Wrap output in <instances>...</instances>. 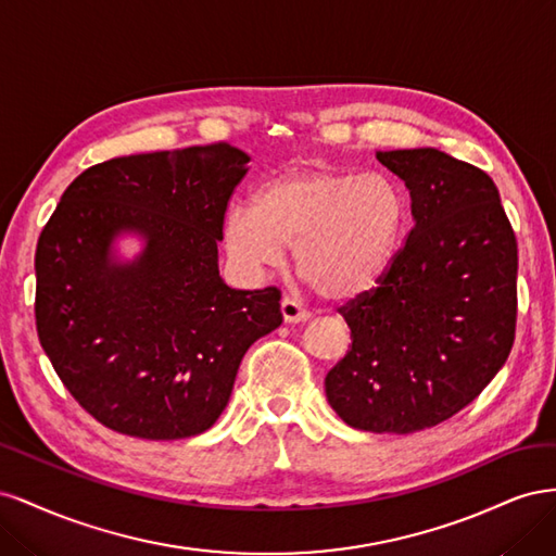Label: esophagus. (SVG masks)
<instances>
[{"mask_svg": "<svg viewBox=\"0 0 556 556\" xmlns=\"http://www.w3.org/2000/svg\"><path fill=\"white\" fill-rule=\"evenodd\" d=\"M280 311H282L285 323H306L311 317V311L301 306L294 296H282Z\"/></svg>", "mask_w": 556, "mask_h": 556, "instance_id": "1", "label": "esophagus"}]
</instances>
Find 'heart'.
I'll list each match as a JSON object with an SVG mask.
<instances>
[{
    "label": "heart",
    "instance_id": "1",
    "mask_svg": "<svg viewBox=\"0 0 556 556\" xmlns=\"http://www.w3.org/2000/svg\"><path fill=\"white\" fill-rule=\"evenodd\" d=\"M403 192L387 174H350L304 162L266 178L252 208L225 217L229 257L266 274L294 245L299 276L331 301L368 292L382 278L403 227Z\"/></svg>",
    "mask_w": 556,
    "mask_h": 556
}]
</instances>
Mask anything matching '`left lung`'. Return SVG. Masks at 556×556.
<instances>
[{
    "label": "left lung",
    "mask_w": 556,
    "mask_h": 556,
    "mask_svg": "<svg viewBox=\"0 0 556 556\" xmlns=\"http://www.w3.org/2000/svg\"><path fill=\"white\" fill-rule=\"evenodd\" d=\"M415 227L376 288L339 313L348 355L325 378L345 425L413 433L445 422L506 364L517 325V239L494 180L435 148L380 150Z\"/></svg>",
    "instance_id": "8db88e82"
}]
</instances>
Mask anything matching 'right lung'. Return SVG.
<instances>
[{"label": "right lung", "mask_w": 556, "mask_h": 556, "mask_svg": "<svg viewBox=\"0 0 556 556\" xmlns=\"http://www.w3.org/2000/svg\"><path fill=\"white\" fill-rule=\"evenodd\" d=\"M248 155L225 141L115 157L64 190L35 255L37 331L78 406L146 441L204 433L245 350L282 323L280 290H233L217 271L225 213ZM147 241L110 260L117 232Z\"/></svg>", "instance_id": "1"}]
</instances>
